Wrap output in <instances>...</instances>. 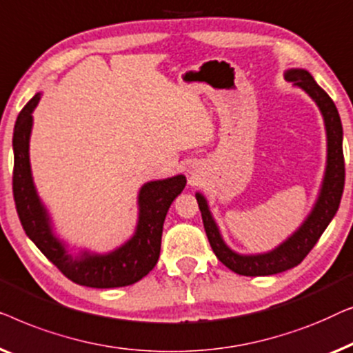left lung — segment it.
<instances>
[{
    "label": "left lung",
    "instance_id": "left-lung-1",
    "mask_svg": "<svg viewBox=\"0 0 353 353\" xmlns=\"http://www.w3.org/2000/svg\"><path fill=\"white\" fill-rule=\"evenodd\" d=\"M285 78L288 81L294 83V86L304 89L314 99L320 108L321 115H323L327 141V158L323 185H321L319 200H316L314 210H312L309 217L304 221V224L299 227V230L292 233L286 241H283L274 251L252 256L236 254L235 251H232L225 245L219 233V228H217L214 219H212L206 198L196 193V201L201 211L203 225H205L212 251H214L217 259L222 264L238 275H275L301 264L312 248L316 245L321 233L325 232V228L330 224L332 217H334L337 210H339L342 192H344L345 165L344 152H342V123L334 102L316 84L314 77L307 70L291 68V70L285 73Z\"/></svg>",
    "mask_w": 353,
    "mask_h": 353
}]
</instances>
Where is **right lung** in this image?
<instances>
[{
    "label": "right lung",
    "mask_w": 353,
    "mask_h": 353,
    "mask_svg": "<svg viewBox=\"0 0 353 353\" xmlns=\"http://www.w3.org/2000/svg\"><path fill=\"white\" fill-rule=\"evenodd\" d=\"M39 96L32 97L19 113L14 126L12 193L21 224L38 250L68 280L89 288H118L132 285L157 265L160 257L163 222L171 203L185 187V176L147 182L139 192V222L131 240L108 254L81 252L77 259L54 236L51 221L34 190L30 170L28 142L32 132V112Z\"/></svg>",
    "instance_id": "obj_1"
}]
</instances>
